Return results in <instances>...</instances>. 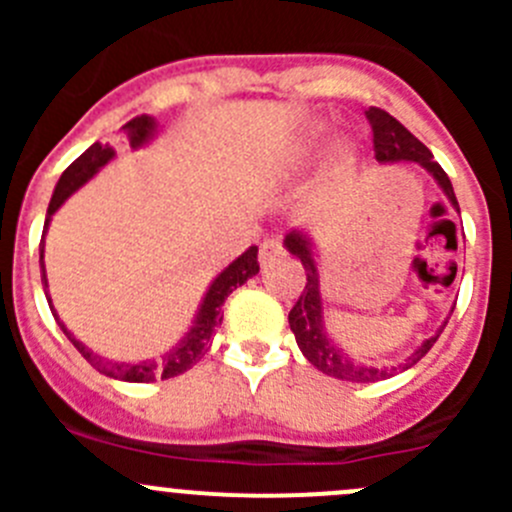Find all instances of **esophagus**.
Returning <instances> with one entry per match:
<instances>
[{"label":"esophagus","instance_id":"esophagus-1","mask_svg":"<svg viewBox=\"0 0 512 512\" xmlns=\"http://www.w3.org/2000/svg\"><path fill=\"white\" fill-rule=\"evenodd\" d=\"M285 255V242H282L280 235H272V237H265L260 245V262L262 267L272 265L275 260H280V257Z\"/></svg>","mask_w":512,"mask_h":512}]
</instances>
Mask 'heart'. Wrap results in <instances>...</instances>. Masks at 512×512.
<instances>
[{
  "instance_id": "b5f03b06",
  "label": "heart",
  "mask_w": 512,
  "mask_h": 512,
  "mask_svg": "<svg viewBox=\"0 0 512 512\" xmlns=\"http://www.w3.org/2000/svg\"><path fill=\"white\" fill-rule=\"evenodd\" d=\"M354 163V151L349 146H339L337 153L332 158V170L334 173H344V170L352 168Z\"/></svg>"
}]
</instances>
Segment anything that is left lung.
<instances>
[{
    "instance_id": "1",
    "label": "left lung",
    "mask_w": 512,
    "mask_h": 512,
    "mask_svg": "<svg viewBox=\"0 0 512 512\" xmlns=\"http://www.w3.org/2000/svg\"><path fill=\"white\" fill-rule=\"evenodd\" d=\"M366 118L371 123V143H374V153L379 163H394V160H414V163H421L428 173H433V178L438 180V185L443 188V193L448 195L453 208L458 210L456 193H453V185L448 180L446 170L436 163L421 141L404 126V123L396 121L391 113H386L384 108L371 106L366 111ZM461 213V210H458ZM287 250L292 252L294 257H299V262L304 265V275H307V282H304L302 294H299L297 304L289 309V327H292L294 339H297L299 352L307 356V361L312 366H317L322 374L334 376V379L352 381V384H374V381L389 379L399 369H411L416 361H421L423 356L431 352V347L436 344V337L426 339L421 347L416 349L409 359L401 366H384V369H374V366L356 364V361L349 359L347 354L339 352L327 337V329H324V309H322V294H319V272L317 265H314L312 250H309V240L304 235H299L297 230H292L285 237ZM448 322H443L446 327Z\"/></svg>"
}]
</instances>
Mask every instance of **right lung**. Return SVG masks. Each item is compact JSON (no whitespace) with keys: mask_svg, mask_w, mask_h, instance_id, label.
Here are the masks:
<instances>
[{"mask_svg":"<svg viewBox=\"0 0 512 512\" xmlns=\"http://www.w3.org/2000/svg\"><path fill=\"white\" fill-rule=\"evenodd\" d=\"M153 131H156V121L143 113V116L131 118V121L121 128V138L131 148H141L143 143L153 136ZM113 153L116 151H113V146H108V143L106 146H103V143H94L89 151L81 153V156L76 158L74 163L64 170V173H61L54 195H51L49 210H46V213H49V218L56 213V210H59V205L64 203V200L69 198L76 188H81V185H84L86 180H89L91 175L101 168V165H106L108 160L113 158ZM49 218H46V223H44V232H46V227H49ZM39 262H41V267H44V240L39 242ZM257 272H260V262H257V247L252 245L250 250L242 252V255L237 257L230 267H225V270L215 277V282L210 285L208 294H205L203 307H200V312H198V319H195L193 329L185 334L183 342H180L173 352L165 354L160 361H141V364H116V361H106V359H101V356H96L94 352H89V349H86L79 339L71 337V332L64 327V322L56 317L54 307H51V299L49 297L46 299H49L51 314H54V319H56V324L61 327V332L69 337V342L79 349V354L84 356V359L89 361L96 371L111 376V379L133 381V384H148V381H156V379H173V376L188 371L190 366H195L205 354H208L210 337H213L215 329L223 324V314H220V309H223L227 294H230L232 289L245 285V282L250 280L252 275H257ZM41 285H44V292H46V275H41Z\"/></svg>","mask_w":512,"mask_h":512,"instance_id":"1","label":"right lung"}]
</instances>
